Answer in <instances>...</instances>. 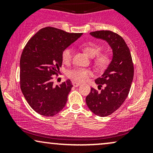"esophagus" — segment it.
<instances>
[{
	"label": "esophagus",
	"mask_w": 153,
	"mask_h": 153,
	"mask_svg": "<svg viewBox=\"0 0 153 153\" xmlns=\"http://www.w3.org/2000/svg\"><path fill=\"white\" fill-rule=\"evenodd\" d=\"M73 86H74V87H78L80 85V82H73Z\"/></svg>",
	"instance_id": "1"
}]
</instances>
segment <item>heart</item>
I'll use <instances>...</instances> for the list:
<instances>
[{
	"label": "heart",
	"instance_id": "1",
	"mask_svg": "<svg viewBox=\"0 0 153 153\" xmlns=\"http://www.w3.org/2000/svg\"><path fill=\"white\" fill-rule=\"evenodd\" d=\"M80 47L90 57H94L93 62L97 68L103 69L106 68L111 62L109 54L106 52H101L102 47L99 44L93 42H85L80 45ZM61 57L65 64L71 63L73 57V49L71 47L65 48L62 52ZM91 75H92V71L91 70L82 68H75L68 72V77L78 82L85 81Z\"/></svg>",
	"mask_w": 153,
	"mask_h": 153
}]
</instances>
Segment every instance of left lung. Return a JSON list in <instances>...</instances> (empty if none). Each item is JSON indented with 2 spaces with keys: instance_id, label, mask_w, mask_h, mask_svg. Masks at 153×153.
<instances>
[{
  "instance_id": "obj_1",
  "label": "left lung",
  "mask_w": 153,
  "mask_h": 153,
  "mask_svg": "<svg viewBox=\"0 0 153 153\" xmlns=\"http://www.w3.org/2000/svg\"><path fill=\"white\" fill-rule=\"evenodd\" d=\"M94 37L109 44L113 59L101 77L96 79L100 91L94 88L85 99L88 107L99 117H107L116 111L127 98L134 77V65L130 51L120 35L109 30L91 32ZM104 86L102 89L101 87Z\"/></svg>"
}]
</instances>
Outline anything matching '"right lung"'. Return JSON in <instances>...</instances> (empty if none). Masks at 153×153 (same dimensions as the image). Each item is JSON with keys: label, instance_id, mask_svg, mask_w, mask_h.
<instances>
[{"label": "right lung", "instance_id": "obj_1", "mask_svg": "<svg viewBox=\"0 0 153 153\" xmlns=\"http://www.w3.org/2000/svg\"><path fill=\"white\" fill-rule=\"evenodd\" d=\"M82 33L43 28L26 43L20 59V88L26 101L39 114L53 117L65 106L73 85L71 80L53 85V75L62 67V50Z\"/></svg>", "mask_w": 153, "mask_h": 153}]
</instances>
